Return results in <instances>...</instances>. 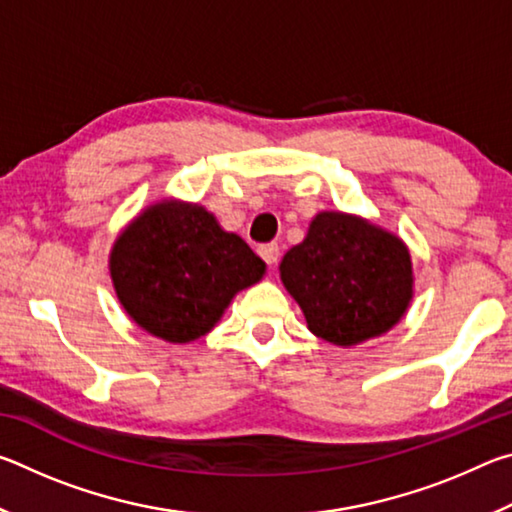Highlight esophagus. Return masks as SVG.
<instances>
[{"label": "esophagus", "mask_w": 512, "mask_h": 512, "mask_svg": "<svg viewBox=\"0 0 512 512\" xmlns=\"http://www.w3.org/2000/svg\"><path fill=\"white\" fill-rule=\"evenodd\" d=\"M257 253H259V257H262L268 266H275L277 259H280V246H277V244H264V246L257 248Z\"/></svg>", "instance_id": "obj_1"}]
</instances>
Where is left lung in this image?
I'll use <instances>...</instances> for the list:
<instances>
[{"instance_id": "1", "label": "left lung", "mask_w": 512, "mask_h": 512, "mask_svg": "<svg viewBox=\"0 0 512 512\" xmlns=\"http://www.w3.org/2000/svg\"><path fill=\"white\" fill-rule=\"evenodd\" d=\"M280 275L311 332L343 348L388 332L413 298L404 241L343 212H320Z\"/></svg>"}]
</instances>
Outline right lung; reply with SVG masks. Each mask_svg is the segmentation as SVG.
Listing matches in <instances>:
<instances>
[{"label":"right lung","mask_w":512,"mask_h":512,"mask_svg":"<svg viewBox=\"0 0 512 512\" xmlns=\"http://www.w3.org/2000/svg\"><path fill=\"white\" fill-rule=\"evenodd\" d=\"M266 264L201 205L160 201L117 237L110 275L126 314L153 336L189 343L210 332Z\"/></svg>","instance_id":"1"}]
</instances>
